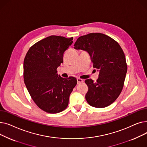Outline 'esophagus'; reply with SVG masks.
<instances>
[{"mask_svg":"<svg viewBox=\"0 0 147 147\" xmlns=\"http://www.w3.org/2000/svg\"><path fill=\"white\" fill-rule=\"evenodd\" d=\"M77 81H78V84L82 83H83V82H84V80H83V79H80V78L77 79Z\"/></svg>","mask_w":147,"mask_h":147,"instance_id":"esophagus-1","label":"esophagus"}]
</instances>
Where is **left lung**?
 Segmentation results:
<instances>
[{"instance_id":"1","label":"left lung","mask_w":147,"mask_h":147,"mask_svg":"<svg viewBox=\"0 0 147 147\" xmlns=\"http://www.w3.org/2000/svg\"><path fill=\"white\" fill-rule=\"evenodd\" d=\"M76 49L87 51L93 67L99 70L95 82L86 79L88 91L85 98L88 104L96 108H104L113 103L124 86L127 72L125 53L120 45L110 36L92 33L79 37Z\"/></svg>"}]
</instances>
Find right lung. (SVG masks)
<instances>
[{"label": "right lung", "mask_w": 147, "mask_h": 147, "mask_svg": "<svg viewBox=\"0 0 147 147\" xmlns=\"http://www.w3.org/2000/svg\"><path fill=\"white\" fill-rule=\"evenodd\" d=\"M73 37L51 36L31 46L24 60V80L37 106L51 114L64 111L77 84L74 77L62 78L57 69Z\"/></svg>", "instance_id": "add662e5"}]
</instances>
